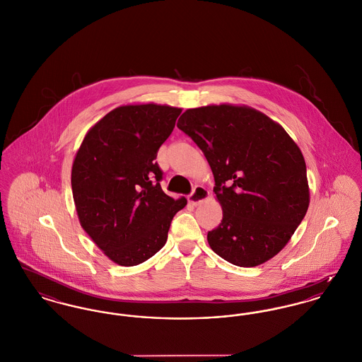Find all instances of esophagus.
Returning a JSON list of instances; mask_svg holds the SVG:
<instances>
[{
	"mask_svg": "<svg viewBox=\"0 0 362 362\" xmlns=\"http://www.w3.org/2000/svg\"><path fill=\"white\" fill-rule=\"evenodd\" d=\"M209 197V192L202 187V186H195L192 194L189 195V202H192V205H198L201 204L202 201H205L206 198Z\"/></svg>",
	"mask_w": 362,
	"mask_h": 362,
	"instance_id": "1",
	"label": "esophagus"
}]
</instances>
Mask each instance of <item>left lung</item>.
Listing matches in <instances>:
<instances>
[{
	"mask_svg": "<svg viewBox=\"0 0 362 362\" xmlns=\"http://www.w3.org/2000/svg\"><path fill=\"white\" fill-rule=\"evenodd\" d=\"M177 128L205 154L223 220L208 233L213 252L257 267L290 240L309 206L306 164L280 124L247 107L187 109Z\"/></svg>",
	"mask_w": 362,
	"mask_h": 362,
	"instance_id": "1",
	"label": "left lung"
}]
</instances>
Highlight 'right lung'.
Returning a JSON list of instances; mask_svg holds the SVG:
<instances>
[{
	"mask_svg": "<svg viewBox=\"0 0 362 362\" xmlns=\"http://www.w3.org/2000/svg\"><path fill=\"white\" fill-rule=\"evenodd\" d=\"M180 112L156 104L116 107L76 153L71 185L79 221L119 265L142 264L163 249L173 216L187 204L163 192L156 161Z\"/></svg>",
	"mask_w": 362,
	"mask_h": 362,
	"instance_id": "right-lung-1",
	"label": "right lung"
}]
</instances>
